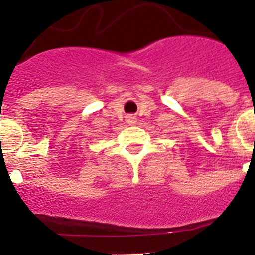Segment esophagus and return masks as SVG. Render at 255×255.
<instances>
[{
  "label": "esophagus",
  "instance_id": "esophagus-1",
  "mask_svg": "<svg viewBox=\"0 0 255 255\" xmlns=\"http://www.w3.org/2000/svg\"><path fill=\"white\" fill-rule=\"evenodd\" d=\"M128 123H129V124H134L135 123V117L134 116H129V117H128Z\"/></svg>",
  "mask_w": 255,
  "mask_h": 255
}]
</instances>
